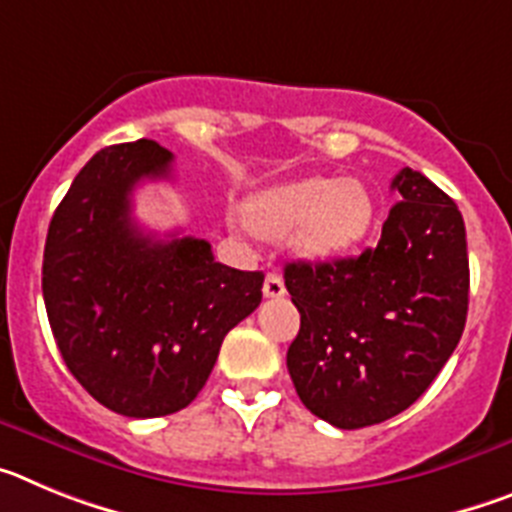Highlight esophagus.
I'll return each instance as SVG.
<instances>
[{"label": "esophagus", "instance_id": "34e87169", "mask_svg": "<svg viewBox=\"0 0 512 512\" xmlns=\"http://www.w3.org/2000/svg\"><path fill=\"white\" fill-rule=\"evenodd\" d=\"M284 292H287V289H284V279L279 277L277 271H269L264 279V295L266 297H284Z\"/></svg>", "mask_w": 512, "mask_h": 512}]
</instances>
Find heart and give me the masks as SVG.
<instances>
[{"label":"heart","instance_id":"heart-1","mask_svg":"<svg viewBox=\"0 0 512 512\" xmlns=\"http://www.w3.org/2000/svg\"><path fill=\"white\" fill-rule=\"evenodd\" d=\"M377 205L361 179L307 176L259 192L243 207V220L261 238H284L315 261L354 251L374 225Z\"/></svg>","mask_w":512,"mask_h":512}]
</instances>
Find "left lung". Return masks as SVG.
<instances>
[{
  "label": "left lung",
  "instance_id": "1",
  "mask_svg": "<svg viewBox=\"0 0 512 512\" xmlns=\"http://www.w3.org/2000/svg\"><path fill=\"white\" fill-rule=\"evenodd\" d=\"M382 238L354 259L284 266L300 333L287 351L302 405L354 431L423 395L464 333L469 256L449 194L405 169Z\"/></svg>",
  "mask_w": 512,
  "mask_h": 512
}]
</instances>
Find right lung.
I'll return each mask as SVG.
<instances>
[{
  "label": "right lung",
  "instance_id": "1",
  "mask_svg": "<svg viewBox=\"0 0 512 512\" xmlns=\"http://www.w3.org/2000/svg\"><path fill=\"white\" fill-rule=\"evenodd\" d=\"M171 161L146 138L102 148L45 238L43 300L58 351L94 400L128 418L187 408L264 287L261 271L220 264L202 238H156L135 223L133 189L169 179Z\"/></svg>",
  "mask_w": 512,
  "mask_h": 512
}]
</instances>
